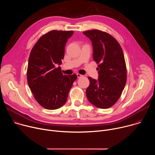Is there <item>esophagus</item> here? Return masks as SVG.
<instances>
[{
    "mask_svg": "<svg viewBox=\"0 0 155 155\" xmlns=\"http://www.w3.org/2000/svg\"><path fill=\"white\" fill-rule=\"evenodd\" d=\"M77 78H81V77H83V75H80V74H77Z\"/></svg>",
    "mask_w": 155,
    "mask_h": 155,
    "instance_id": "1",
    "label": "esophagus"
}]
</instances>
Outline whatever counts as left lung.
<instances>
[{
	"mask_svg": "<svg viewBox=\"0 0 155 155\" xmlns=\"http://www.w3.org/2000/svg\"><path fill=\"white\" fill-rule=\"evenodd\" d=\"M89 38L93 48V59L99 64V77H89L90 83L86 94L90 103L99 108H108L120 98L126 83L127 71L122 48L109 34L99 30L83 32Z\"/></svg>",
	"mask_w": 155,
	"mask_h": 155,
	"instance_id": "obj_1",
	"label": "left lung"
}]
</instances>
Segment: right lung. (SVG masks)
Returning <instances> with one entry per match:
<instances>
[{
  "label": "right lung",
  "instance_id": "1",
  "mask_svg": "<svg viewBox=\"0 0 155 155\" xmlns=\"http://www.w3.org/2000/svg\"><path fill=\"white\" fill-rule=\"evenodd\" d=\"M74 31H51L32 48L28 61V83L34 98L46 109L55 110L67 101L77 75H64L61 68L66 42Z\"/></svg>",
  "mask_w": 155,
  "mask_h": 155
}]
</instances>
